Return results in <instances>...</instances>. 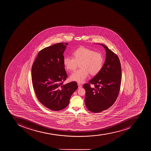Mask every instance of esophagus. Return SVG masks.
<instances>
[{
  "label": "esophagus",
  "mask_w": 151,
  "mask_h": 151,
  "mask_svg": "<svg viewBox=\"0 0 151 151\" xmlns=\"http://www.w3.org/2000/svg\"><path fill=\"white\" fill-rule=\"evenodd\" d=\"M78 86L79 89H80V88H82V85L80 84V83H78Z\"/></svg>",
  "instance_id": "obj_1"
}]
</instances>
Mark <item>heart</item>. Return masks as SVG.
Masks as SVG:
<instances>
[{"mask_svg":"<svg viewBox=\"0 0 151 151\" xmlns=\"http://www.w3.org/2000/svg\"><path fill=\"white\" fill-rule=\"evenodd\" d=\"M73 58L65 57L63 65L68 71H74L80 64V68L70 76V80L83 83L89 76L96 75L101 70L104 64V58L101 53L95 52L86 47H79L73 53Z\"/></svg>","mask_w":151,"mask_h":151,"instance_id":"1","label":"heart"}]
</instances>
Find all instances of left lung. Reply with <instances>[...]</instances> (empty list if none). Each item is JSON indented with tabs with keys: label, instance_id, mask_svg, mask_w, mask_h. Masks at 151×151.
I'll return each mask as SVG.
<instances>
[{
	"label": "left lung",
	"instance_id": "obj_1",
	"mask_svg": "<svg viewBox=\"0 0 151 151\" xmlns=\"http://www.w3.org/2000/svg\"><path fill=\"white\" fill-rule=\"evenodd\" d=\"M106 59L101 70L83 86L86 91L85 104L88 110L98 113L109 108L119 95L121 82V67L117 55L105 45ZM94 86L91 87L90 84Z\"/></svg>",
	"mask_w": 151,
	"mask_h": 151
}]
</instances>
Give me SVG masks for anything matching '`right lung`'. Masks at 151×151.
Instances as JSON below:
<instances>
[{"instance_id":"right-lung-1","label":"right lung","mask_w":151,"mask_h":151,"mask_svg":"<svg viewBox=\"0 0 151 151\" xmlns=\"http://www.w3.org/2000/svg\"><path fill=\"white\" fill-rule=\"evenodd\" d=\"M68 45L59 43L41 50L32 68V86L38 100L54 111L67 107L78 88L76 82L63 83L68 76L63 65V54Z\"/></svg>"}]
</instances>
